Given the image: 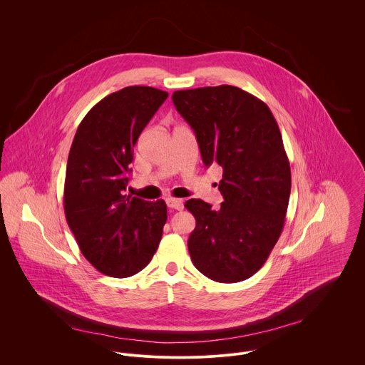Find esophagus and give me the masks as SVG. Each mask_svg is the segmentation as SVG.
Returning a JSON list of instances; mask_svg holds the SVG:
<instances>
[{
    "label": "esophagus",
    "instance_id": "obj_1",
    "mask_svg": "<svg viewBox=\"0 0 365 365\" xmlns=\"http://www.w3.org/2000/svg\"><path fill=\"white\" fill-rule=\"evenodd\" d=\"M165 202H167L168 208L178 209V210L184 208V201L178 200V198H167Z\"/></svg>",
    "mask_w": 365,
    "mask_h": 365
}]
</instances>
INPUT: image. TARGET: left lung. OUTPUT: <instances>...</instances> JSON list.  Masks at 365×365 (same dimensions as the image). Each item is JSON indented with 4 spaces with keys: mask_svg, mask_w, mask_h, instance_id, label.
Instances as JSON below:
<instances>
[{
    "mask_svg": "<svg viewBox=\"0 0 365 365\" xmlns=\"http://www.w3.org/2000/svg\"><path fill=\"white\" fill-rule=\"evenodd\" d=\"M192 128L204 164L223 170L220 208L188 200L197 220L188 252L197 269L217 282L255 275L284 227L291 168L269 108L233 86L175 91L171 97Z\"/></svg>",
    "mask_w": 365,
    "mask_h": 365,
    "instance_id": "left-lung-1",
    "label": "left lung"
}]
</instances>
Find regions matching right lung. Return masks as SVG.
<instances>
[{"label": "right lung", "instance_id": "right-lung-1", "mask_svg": "<svg viewBox=\"0 0 365 365\" xmlns=\"http://www.w3.org/2000/svg\"><path fill=\"white\" fill-rule=\"evenodd\" d=\"M167 97L153 87H125L94 105L76 132L64 213L83 256L105 275L125 278L142 271L161 240L165 202L125 191L138 138Z\"/></svg>", "mask_w": 365, "mask_h": 365}]
</instances>
